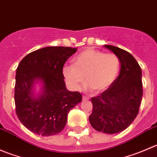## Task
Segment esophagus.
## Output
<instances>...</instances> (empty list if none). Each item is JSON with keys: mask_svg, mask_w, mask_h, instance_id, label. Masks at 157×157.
<instances>
[{"mask_svg": "<svg viewBox=\"0 0 157 157\" xmlns=\"http://www.w3.org/2000/svg\"><path fill=\"white\" fill-rule=\"evenodd\" d=\"M89 99H90V98H89V96H83V97H82L83 101H87Z\"/></svg>", "mask_w": 157, "mask_h": 157, "instance_id": "obj_1", "label": "esophagus"}]
</instances>
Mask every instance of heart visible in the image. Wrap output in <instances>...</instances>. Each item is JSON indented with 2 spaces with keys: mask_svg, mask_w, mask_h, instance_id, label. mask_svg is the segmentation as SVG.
Listing matches in <instances>:
<instances>
[{
  "mask_svg": "<svg viewBox=\"0 0 157 157\" xmlns=\"http://www.w3.org/2000/svg\"><path fill=\"white\" fill-rule=\"evenodd\" d=\"M121 63L117 55L105 54L101 51L87 48L73 59V65H65L62 74L70 87L80 88L86 80V90L95 89L102 92L113 84L119 74Z\"/></svg>",
  "mask_w": 157,
  "mask_h": 157,
  "instance_id": "1",
  "label": "heart"
}]
</instances>
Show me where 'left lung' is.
Masks as SVG:
<instances>
[{
  "label": "left lung",
  "instance_id": "1",
  "mask_svg": "<svg viewBox=\"0 0 157 157\" xmlns=\"http://www.w3.org/2000/svg\"><path fill=\"white\" fill-rule=\"evenodd\" d=\"M104 47L118 57L121 69L112 86L91 98L93 112L89 121L96 131L113 134L125 130L138 114L143 96L142 71L129 52L113 45Z\"/></svg>",
  "mask_w": 157,
  "mask_h": 157
}]
</instances>
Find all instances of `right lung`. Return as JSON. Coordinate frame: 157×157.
<instances>
[{
	"mask_svg": "<svg viewBox=\"0 0 157 157\" xmlns=\"http://www.w3.org/2000/svg\"><path fill=\"white\" fill-rule=\"evenodd\" d=\"M77 48L45 47L28 54L16 72V112L32 132L52 136L65 127L67 114L82 101L78 92L67 90L62 74L64 64ZM41 86L35 91V86Z\"/></svg>",
	"mask_w": 157,
	"mask_h": 157,
	"instance_id": "add662e5",
	"label": "right lung"
}]
</instances>
